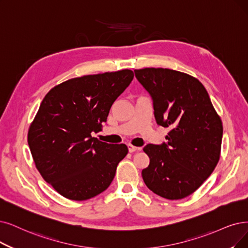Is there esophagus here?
Returning <instances> with one entry per match:
<instances>
[{"label":"esophagus","instance_id":"obj_1","mask_svg":"<svg viewBox=\"0 0 248 248\" xmlns=\"http://www.w3.org/2000/svg\"><path fill=\"white\" fill-rule=\"evenodd\" d=\"M138 150H140V147H136V146H134L132 144H128V151H129V153H134V152H136Z\"/></svg>","mask_w":248,"mask_h":248}]
</instances>
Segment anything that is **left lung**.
I'll return each instance as SVG.
<instances>
[{
	"mask_svg": "<svg viewBox=\"0 0 248 248\" xmlns=\"http://www.w3.org/2000/svg\"><path fill=\"white\" fill-rule=\"evenodd\" d=\"M151 94L158 125L171 127L167 142L147 144L150 165L141 175L150 189L167 200L193 193L220 160L223 125L199 79L167 68L134 70Z\"/></svg>",
	"mask_w": 248,
	"mask_h": 248,
	"instance_id": "left-lung-1",
	"label": "left lung"
}]
</instances>
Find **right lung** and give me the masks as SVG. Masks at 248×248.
Listing matches in <instances>:
<instances>
[{"label":"right lung","instance_id":"add662e5","mask_svg":"<svg viewBox=\"0 0 248 248\" xmlns=\"http://www.w3.org/2000/svg\"><path fill=\"white\" fill-rule=\"evenodd\" d=\"M133 77L124 69L72 78L44 97L27 141L38 172L66 199L90 200L113 181L128 148L100 141L92 132L102 130L113 103Z\"/></svg>","mask_w":248,"mask_h":248}]
</instances>
